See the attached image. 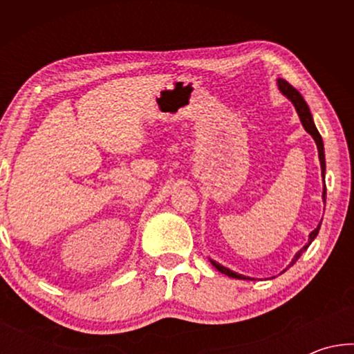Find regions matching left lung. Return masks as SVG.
Wrapping results in <instances>:
<instances>
[{"label":"left lung","mask_w":354,"mask_h":354,"mask_svg":"<svg viewBox=\"0 0 354 354\" xmlns=\"http://www.w3.org/2000/svg\"><path fill=\"white\" fill-rule=\"evenodd\" d=\"M277 84H278V88H279V92L284 95V97L290 101V103L293 104V107H295V111H297V113H298V117H299V122H301V124H303V128H304V131H306L308 134H310L313 136V139H314V142H315V145H317V149H319V160H320V169H322V176H323V183H325V171H326V162H325V148H323V140H322V136H320V133L319 131H317V128H315V123H314V118H313V113H310V111H309V106L306 104V101L303 100V97H301V93H299L295 87H292L289 82L287 81H284V80H278L277 81ZM322 200H323V203H326V185L323 184V194H322ZM320 225H322V221L319 223V226L315 227V230L310 232L309 234V241H308V243L304 245V247L298 251V253L293 256V259H292V262L289 263V267H292L293 263H295L297 261H298V257L301 256L304 251L308 250V247L310 243H313V241L314 239L317 237V234H319V230H320ZM211 261V263L212 266L217 268L218 272H221L223 274H227V277L230 278H237V279H253V278H250V277H245V274H241V273H237V272H232V270H230V268L227 267H225V266H221V263H218V262H215V261H212V259H209ZM287 267V268H289ZM286 268V270H287ZM286 270H283V272H286Z\"/></svg>","instance_id":"1"}]
</instances>
